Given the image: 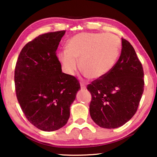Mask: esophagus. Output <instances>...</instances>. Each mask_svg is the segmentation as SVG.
<instances>
[{"label":"esophagus","mask_w":157,"mask_h":157,"mask_svg":"<svg viewBox=\"0 0 157 157\" xmlns=\"http://www.w3.org/2000/svg\"><path fill=\"white\" fill-rule=\"evenodd\" d=\"M86 89V85L84 84V83H81V90H85Z\"/></svg>","instance_id":"34e87169"}]
</instances>
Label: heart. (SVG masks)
<instances>
[{
	"label": "heart",
	"mask_w": 157,
	"mask_h": 157,
	"mask_svg": "<svg viewBox=\"0 0 157 157\" xmlns=\"http://www.w3.org/2000/svg\"><path fill=\"white\" fill-rule=\"evenodd\" d=\"M66 51L58 58L67 74L73 75L78 66L90 79L96 80L106 76L119 57L121 43L111 33H81L66 43Z\"/></svg>",
	"instance_id": "1"
}]
</instances>
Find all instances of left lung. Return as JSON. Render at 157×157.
<instances>
[{
    "mask_svg": "<svg viewBox=\"0 0 157 157\" xmlns=\"http://www.w3.org/2000/svg\"><path fill=\"white\" fill-rule=\"evenodd\" d=\"M119 60L110 72L87 86L91 119L104 128H116L132 119L144 92V70L134 48L121 38Z\"/></svg>",
    "mask_w": 157,
    "mask_h": 157,
    "instance_id": "1",
    "label": "left lung"
}]
</instances>
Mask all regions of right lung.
Here are the masks:
<instances>
[{
  "instance_id": "obj_1",
  "label": "right lung",
  "mask_w": 157,
  "mask_h": 157,
  "mask_svg": "<svg viewBox=\"0 0 157 157\" xmlns=\"http://www.w3.org/2000/svg\"><path fill=\"white\" fill-rule=\"evenodd\" d=\"M66 31L38 36L21 50L15 68L16 96L27 119L53 132L67 123L71 105L81 89L74 76L62 72L56 50Z\"/></svg>"
}]
</instances>
